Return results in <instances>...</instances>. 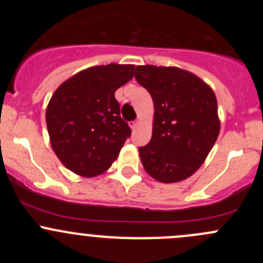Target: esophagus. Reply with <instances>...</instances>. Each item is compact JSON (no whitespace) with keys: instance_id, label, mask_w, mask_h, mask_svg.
<instances>
[{"instance_id":"34e87169","label":"esophagus","mask_w":263,"mask_h":263,"mask_svg":"<svg viewBox=\"0 0 263 263\" xmlns=\"http://www.w3.org/2000/svg\"><path fill=\"white\" fill-rule=\"evenodd\" d=\"M139 124H140V122H139V121H135V122H132V123L129 124V126H131V128H132V129H136L137 127H139Z\"/></svg>"}]
</instances>
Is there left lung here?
Masks as SVG:
<instances>
[{
    "label": "left lung",
    "mask_w": 263,
    "mask_h": 263,
    "mask_svg": "<svg viewBox=\"0 0 263 263\" xmlns=\"http://www.w3.org/2000/svg\"><path fill=\"white\" fill-rule=\"evenodd\" d=\"M135 78L154 102L153 136L139 147L142 165L161 183L184 181L202 165L219 136L215 92L178 67L137 66Z\"/></svg>",
    "instance_id": "8db88e82"
}]
</instances>
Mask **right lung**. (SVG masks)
<instances>
[{
  "instance_id": "add662e5",
  "label": "right lung",
  "mask_w": 263,
  "mask_h": 263,
  "mask_svg": "<svg viewBox=\"0 0 263 263\" xmlns=\"http://www.w3.org/2000/svg\"><path fill=\"white\" fill-rule=\"evenodd\" d=\"M134 65L94 66L53 92L46 112L50 145L75 174L91 178L107 172L131 136L115 92L134 78Z\"/></svg>"
}]
</instances>
